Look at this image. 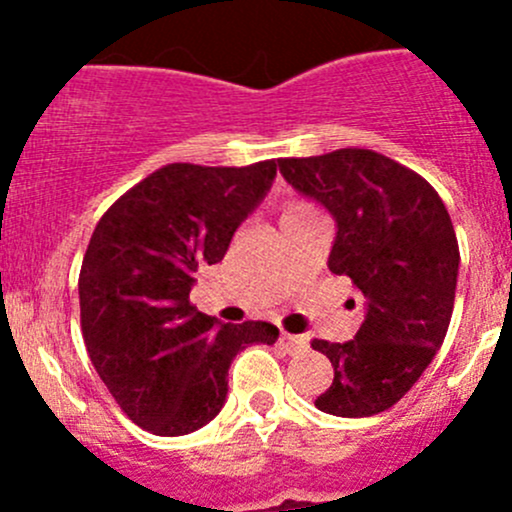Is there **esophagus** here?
I'll return each mask as SVG.
<instances>
[{
  "label": "esophagus",
  "mask_w": 512,
  "mask_h": 512,
  "mask_svg": "<svg viewBox=\"0 0 512 512\" xmlns=\"http://www.w3.org/2000/svg\"><path fill=\"white\" fill-rule=\"evenodd\" d=\"M280 344L287 349V354H297V352H304V349H307V339L297 337V334H287V332H282Z\"/></svg>",
  "instance_id": "esophagus-1"
}]
</instances>
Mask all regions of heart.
<instances>
[{
	"label": "heart",
	"instance_id": "1",
	"mask_svg": "<svg viewBox=\"0 0 512 512\" xmlns=\"http://www.w3.org/2000/svg\"><path fill=\"white\" fill-rule=\"evenodd\" d=\"M309 213H314V210L309 208V205L289 203L287 208H285V213H282V218H294V215H309Z\"/></svg>",
	"mask_w": 512,
	"mask_h": 512
}]
</instances>
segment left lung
Segmentation results:
<instances>
[{
    "instance_id": "8db88e82",
    "label": "left lung",
    "mask_w": 512,
    "mask_h": 512,
    "mask_svg": "<svg viewBox=\"0 0 512 512\" xmlns=\"http://www.w3.org/2000/svg\"><path fill=\"white\" fill-rule=\"evenodd\" d=\"M277 165L334 218L327 265L364 297L354 339L312 342L334 366L314 406L344 418L381 414L421 379L446 339L461 265L451 215L421 175L366 148Z\"/></svg>"
}]
</instances>
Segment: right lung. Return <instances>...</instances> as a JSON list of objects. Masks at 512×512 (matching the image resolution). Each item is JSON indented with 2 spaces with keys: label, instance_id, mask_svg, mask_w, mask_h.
<instances>
[{
  "label": "right lung",
  "instance_id": "1",
  "mask_svg": "<svg viewBox=\"0 0 512 512\" xmlns=\"http://www.w3.org/2000/svg\"><path fill=\"white\" fill-rule=\"evenodd\" d=\"M275 175V160L170 163L121 195L91 235L79 275L86 352L123 414L156 436L213 421L232 359L280 337L270 322L220 324L190 304L198 267L223 260Z\"/></svg>",
  "mask_w": 512,
  "mask_h": 512
}]
</instances>
